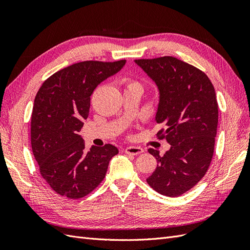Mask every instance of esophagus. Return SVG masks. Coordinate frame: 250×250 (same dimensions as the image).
<instances>
[{
    "instance_id": "34e87169",
    "label": "esophagus",
    "mask_w": 250,
    "mask_h": 250,
    "mask_svg": "<svg viewBox=\"0 0 250 250\" xmlns=\"http://www.w3.org/2000/svg\"><path fill=\"white\" fill-rule=\"evenodd\" d=\"M144 152L143 148L141 147H137V146H128L125 149V153L127 154H131V155H138Z\"/></svg>"
}]
</instances>
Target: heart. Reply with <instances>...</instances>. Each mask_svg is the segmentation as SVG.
Masks as SVG:
<instances>
[{"mask_svg":"<svg viewBox=\"0 0 250 250\" xmlns=\"http://www.w3.org/2000/svg\"><path fill=\"white\" fill-rule=\"evenodd\" d=\"M129 87H141V84H140V83H138L137 81L128 80L127 81V88H129Z\"/></svg>","mask_w":250,"mask_h":250,"instance_id":"obj_1","label":"heart"}]
</instances>
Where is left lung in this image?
<instances>
[{"mask_svg": "<svg viewBox=\"0 0 250 250\" xmlns=\"http://www.w3.org/2000/svg\"><path fill=\"white\" fill-rule=\"evenodd\" d=\"M154 81L160 102L155 116L165 129L157 132L171 145L163 156L148 149L157 167L148 185L169 197L186 193L206 175L214 154L218 103L208 77L197 67L172 57L134 60Z\"/></svg>", "mask_w": 250, "mask_h": 250, "instance_id": "1", "label": "left lung"}]
</instances>
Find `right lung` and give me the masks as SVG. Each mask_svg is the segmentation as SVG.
Returning <instances> with one entry per match:
<instances>
[{
    "label": "right lung",
    "instance_id": "right-lung-1",
    "mask_svg": "<svg viewBox=\"0 0 250 250\" xmlns=\"http://www.w3.org/2000/svg\"><path fill=\"white\" fill-rule=\"evenodd\" d=\"M126 60H87L56 72L39 89L31 117V146L42 178L60 196L78 199L101 184L109 161L119 153L106 144L85 150L78 132L86 120L90 96L117 74Z\"/></svg>",
    "mask_w": 250,
    "mask_h": 250
}]
</instances>
